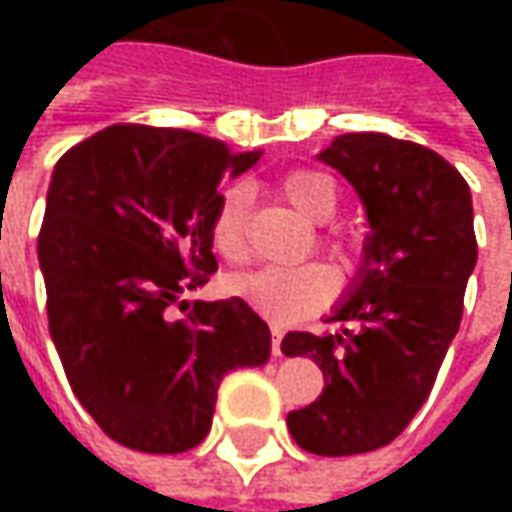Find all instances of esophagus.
I'll list each match as a JSON object with an SVG mask.
<instances>
[{
	"instance_id": "obj_1",
	"label": "esophagus",
	"mask_w": 512,
	"mask_h": 512,
	"mask_svg": "<svg viewBox=\"0 0 512 512\" xmlns=\"http://www.w3.org/2000/svg\"><path fill=\"white\" fill-rule=\"evenodd\" d=\"M270 330H273V344H270V350H273V356H282V336H285V333H282V327L279 325H273Z\"/></svg>"
}]
</instances>
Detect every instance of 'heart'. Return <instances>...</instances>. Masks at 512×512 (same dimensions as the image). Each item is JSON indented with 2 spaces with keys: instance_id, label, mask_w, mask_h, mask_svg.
I'll return each mask as SVG.
<instances>
[{
  "instance_id": "b5f03b06",
  "label": "heart",
  "mask_w": 512,
  "mask_h": 512,
  "mask_svg": "<svg viewBox=\"0 0 512 512\" xmlns=\"http://www.w3.org/2000/svg\"><path fill=\"white\" fill-rule=\"evenodd\" d=\"M279 193L296 207L310 222H327L339 210V185L313 168L287 170L279 179ZM247 193L245 185H230L222 193L219 205L210 219V239L213 247L225 256L227 262L242 265L250 256V236H247ZM333 247L347 262L356 259V242L333 239ZM239 296H245L270 322H296L310 313L322 310L333 302L339 279L325 265H296V267H262L256 273H247L236 282Z\"/></svg>"
}]
</instances>
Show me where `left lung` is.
Returning <instances> with one entry per match:
<instances>
[{"mask_svg": "<svg viewBox=\"0 0 512 512\" xmlns=\"http://www.w3.org/2000/svg\"><path fill=\"white\" fill-rule=\"evenodd\" d=\"M319 159L359 190L373 236L356 290L327 322L342 333H287L285 356L325 373L316 402L287 413V430L316 456L390 444L427 402L476 267L473 199L436 150L387 133H344Z\"/></svg>", "mask_w": 512, "mask_h": 512, "instance_id": "obj_1", "label": "left lung"}]
</instances>
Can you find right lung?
I'll return each mask as SVG.
<instances>
[{"mask_svg": "<svg viewBox=\"0 0 512 512\" xmlns=\"http://www.w3.org/2000/svg\"><path fill=\"white\" fill-rule=\"evenodd\" d=\"M256 159L193 130L119 122L56 162L39 230L50 336L73 396L130 450L196 447L222 376L270 356V330L239 296L169 316L216 273L219 185Z\"/></svg>", "mask_w": 512, "mask_h": 512, "instance_id": "obj_1", "label": "right lung"}]
</instances>
